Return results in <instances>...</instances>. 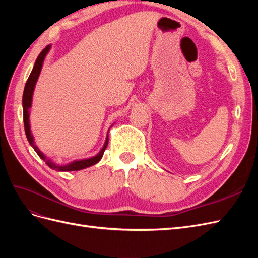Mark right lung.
<instances>
[{
  "label": "right lung",
  "instance_id": "obj_1",
  "mask_svg": "<svg viewBox=\"0 0 258 258\" xmlns=\"http://www.w3.org/2000/svg\"><path fill=\"white\" fill-rule=\"evenodd\" d=\"M51 45H48L47 47H45L42 52L38 54V57L35 61L34 67L32 72H31L29 79L26 83L25 86V90H23V96H22V108H23V123H25V131H26V136L28 141L30 143V145L34 148V151L36 152V154L40 156V157L46 162V165H47L50 169L52 170H56V171H64V172H68V171H77V170H82L85 168H88L90 166L96 165L97 162H99L102 158L103 153L105 151V148L108 144V131H107V136L105 139V142L103 147L101 148V151L96 155L93 156V157L87 158V159H81V160H74L72 162L68 163V165H58L54 161H52L51 159H49L48 157H46V155H44L41 151L40 148H38L35 143H34V138L32 132H31V128H30V107L32 105V97H33V92H34V88H35V84L38 80V76H40L41 73V70L43 67V62L45 60L46 54L48 53V51L50 50Z\"/></svg>",
  "mask_w": 258,
  "mask_h": 258
}]
</instances>
